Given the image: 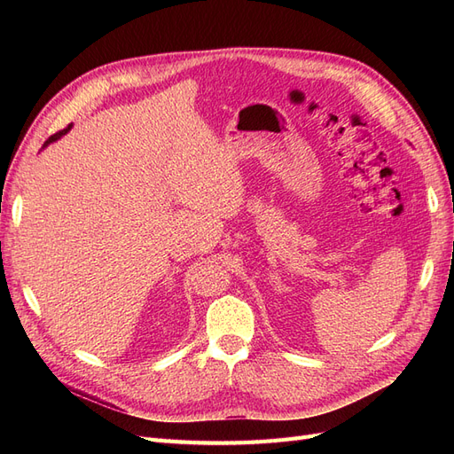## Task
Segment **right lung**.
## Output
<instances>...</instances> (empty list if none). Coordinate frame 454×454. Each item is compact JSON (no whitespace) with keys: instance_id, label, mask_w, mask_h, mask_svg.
<instances>
[{"instance_id":"right-lung-1","label":"right lung","mask_w":454,"mask_h":454,"mask_svg":"<svg viewBox=\"0 0 454 454\" xmlns=\"http://www.w3.org/2000/svg\"><path fill=\"white\" fill-rule=\"evenodd\" d=\"M70 127H72V125H70ZM70 127H66V129H64V130H60V132H57V134H52V136H51V138H49V140H47V142H45V145H47V144H51V142H54V140H59V138H60V136H62V134H66V132H67V130H70Z\"/></svg>"}]
</instances>
